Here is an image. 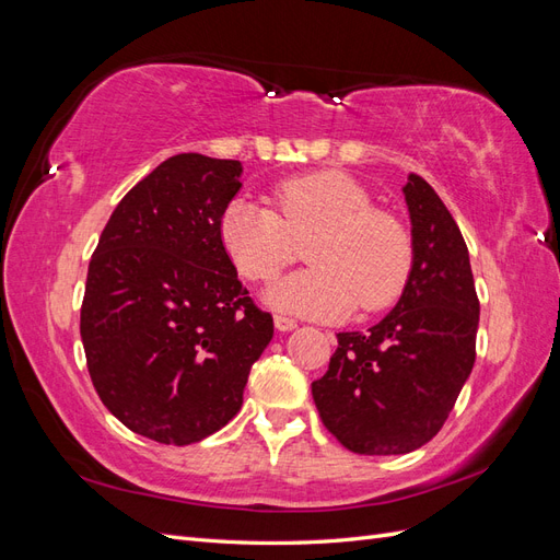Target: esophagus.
<instances>
[{"instance_id": "34e87169", "label": "esophagus", "mask_w": 560, "mask_h": 560, "mask_svg": "<svg viewBox=\"0 0 560 560\" xmlns=\"http://www.w3.org/2000/svg\"><path fill=\"white\" fill-rule=\"evenodd\" d=\"M273 322H276V329H278V331H292V329H296V322L290 319V317L278 315Z\"/></svg>"}]
</instances>
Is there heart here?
Returning <instances> with one entry per match:
<instances>
[{
    "label": "heart",
    "mask_w": 560,
    "mask_h": 560,
    "mask_svg": "<svg viewBox=\"0 0 560 560\" xmlns=\"http://www.w3.org/2000/svg\"><path fill=\"white\" fill-rule=\"evenodd\" d=\"M278 212L266 202L233 198L219 217V241L247 280H273L290 266L296 243L313 268L264 292L270 308L338 319L354 308L376 313L393 303L411 273V235L399 219L374 210L364 186L346 173L290 177L276 189Z\"/></svg>",
    "instance_id": "heart-1"
}]
</instances>
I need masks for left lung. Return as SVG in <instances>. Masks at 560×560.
Instances as JSON below:
<instances>
[{"instance_id": "1", "label": "left lung", "mask_w": 560, "mask_h": 560, "mask_svg": "<svg viewBox=\"0 0 560 560\" xmlns=\"http://www.w3.org/2000/svg\"><path fill=\"white\" fill-rule=\"evenodd\" d=\"M413 261L399 301L366 331H341L313 399L327 430L360 455H399L442 430L474 366L479 299L469 252L432 186L409 175Z\"/></svg>"}]
</instances>
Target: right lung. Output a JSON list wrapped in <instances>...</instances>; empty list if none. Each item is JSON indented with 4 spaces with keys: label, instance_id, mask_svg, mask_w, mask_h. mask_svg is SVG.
<instances>
[{
    "label": "right lung",
    "instance_id": "1",
    "mask_svg": "<svg viewBox=\"0 0 560 560\" xmlns=\"http://www.w3.org/2000/svg\"><path fill=\"white\" fill-rule=\"evenodd\" d=\"M241 161L177 154L138 182L100 235L81 341L100 399L135 434L196 444L241 411L273 338L219 241Z\"/></svg>",
    "mask_w": 560,
    "mask_h": 560
}]
</instances>
